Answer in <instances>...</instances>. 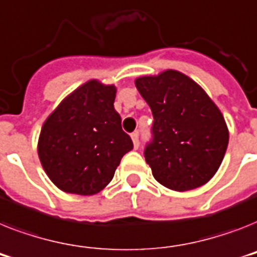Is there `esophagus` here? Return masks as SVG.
<instances>
[{
    "label": "esophagus",
    "instance_id": "34e87169",
    "mask_svg": "<svg viewBox=\"0 0 257 257\" xmlns=\"http://www.w3.org/2000/svg\"><path fill=\"white\" fill-rule=\"evenodd\" d=\"M131 137H132V141H133V147H135V149H137V148L140 147V140H139V133L135 132L131 135Z\"/></svg>",
    "mask_w": 257,
    "mask_h": 257
}]
</instances>
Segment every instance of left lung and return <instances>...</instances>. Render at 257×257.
Wrapping results in <instances>:
<instances>
[{
    "instance_id": "1",
    "label": "left lung",
    "mask_w": 257,
    "mask_h": 257,
    "mask_svg": "<svg viewBox=\"0 0 257 257\" xmlns=\"http://www.w3.org/2000/svg\"><path fill=\"white\" fill-rule=\"evenodd\" d=\"M135 83L153 113V139L144 156L156 181L176 191L207 183L228 145V129L215 103L176 70L141 76Z\"/></svg>"
}]
</instances>
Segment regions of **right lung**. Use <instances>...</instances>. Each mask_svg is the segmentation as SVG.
<instances>
[{
    "label": "right lung",
    "mask_w": 257,
    "mask_h": 257,
    "mask_svg": "<svg viewBox=\"0 0 257 257\" xmlns=\"http://www.w3.org/2000/svg\"><path fill=\"white\" fill-rule=\"evenodd\" d=\"M116 87L89 80L63 99L42 126L38 156L64 193L93 195L107 186L133 149L114 110Z\"/></svg>",
    "instance_id": "right-lung-1"
}]
</instances>
